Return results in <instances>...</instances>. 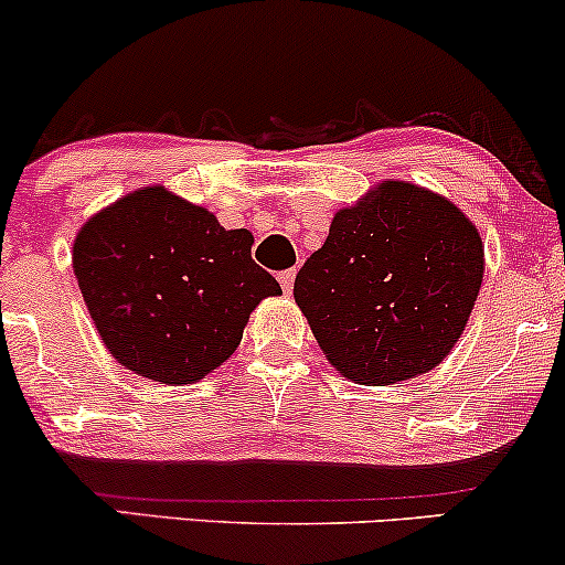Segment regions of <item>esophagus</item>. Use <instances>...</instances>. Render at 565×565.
<instances>
[{
	"mask_svg": "<svg viewBox=\"0 0 565 565\" xmlns=\"http://www.w3.org/2000/svg\"><path fill=\"white\" fill-rule=\"evenodd\" d=\"M278 284H281V289L287 291V295H291V289H295V268L281 270V274H278Z\"/></svg>",
	"mask_w": 565,
	"mask_h": 565,
	"instance_id": "1",
	"label": "esophagus"
}]
</instances>
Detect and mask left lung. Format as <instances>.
<instances>
[{"label": "left lung", "instance_id": "8db88e82", "mask_svg": "<svg viewBox=\"0 0 565 565\" xmlns=\"http://www.w3.org/2000/svg\"><path fill=\"white\" fill-rule=\"evenodd\" d=\"M483 244L451 201L385 180L340 210L295 278V300L340 374L361 385L430 372L468 323Z\"/></svg>", "mask_w": 565, "mask_h": 565}]
</instances>
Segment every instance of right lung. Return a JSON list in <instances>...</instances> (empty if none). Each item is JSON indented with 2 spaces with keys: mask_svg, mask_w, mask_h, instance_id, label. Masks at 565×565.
<instances>
[{
  "mask_svg": "<svg viewBox=\"0 0 565 565\" xmlns=\"http://www.w3.org/2000/svg\"><path fill=\"white\" fill-rule=\"evenodd\" d=\"M252 233L153 185L84 223L74 274L97 334L121 366L188 385L228 361L255 305L281 295L252 260Z\"/></svg>",
  "mask_w": 565,
  "mask_h": 565,
  "instance_id": "1",
  "label": "right lung"
}]
</instances>
